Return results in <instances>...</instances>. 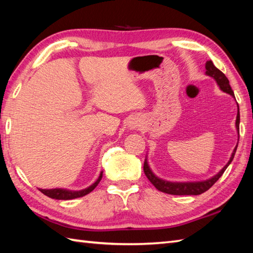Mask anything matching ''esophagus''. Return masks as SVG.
Masks as SVG:
<instances>
[{
	"label": "esophagus",
	"mask_w": 253,
	"mask_h": 253,
	"mask_svg": "<svg viewBox=\"0 0 253 253\" xmlns=\"http://www.w3.org/2000/svg\"><path fill=\"white\" fill-rule=\"evenodd\" d=\"M138 127H140V121H138V120H133L129 124H128V128H129L130 130L136 129V128H138Z\"/></svg>",
	"instance_id": "esophagus-1"
}]
</instances>
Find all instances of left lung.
<instances>
[{
	"mask_svg": "<svg viewBox=\"0 0 253 253\" xmlns=\"http://www.w3.org/2000/svg\"><path fill=\"white\" fill-rule=\"evenodd\" d=\"M206 69L207 72L206 74L208 76L212 77L215 79L216 84H218L219 89H221L223 92H226L230 94L235 98L234 95V91L232 90V87L229 84V80L227 77L219 71L218 68L214 66V64L212 61H208L206 63ZM239 122H240V115H239V106H238V113H237V118H236V129L238 131L239 135ZM239 140V139H238ZM238 146V144H237ZM237 146L234 149V151L232 153V157H230L228 163L224 166V168L218 171L216 175H214L212 178H209L207 180H202V181H189V182H173V181H168L164 179L159 178L158 176H155L153 174V171L150 169V166L148 164V160L146 158L144 160V164H143V171L146 174L147 178L151 181V184L157 188L158 190L169 193V195H176V196H197V195H201V193L206 192L209 190L215 182L218 180L219 177L223 175V173L228 168V165L232 163V161L235 157L236 150H237Z\"/></svg>",
	"mask_w": 253,
	"mask_h": 253,
	"instance_id": "left-lung-1",
	"label": "left lung"
}]
</instances>
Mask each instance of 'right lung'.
<instances>
[{
  "label": "right lung",
  "mask_w": 253,
  "mask_h": 253,
  "mask_svg": "<svg viewBox=\"0 0 253 253\" xmlns=\"http://www.w3.org/2000/svg\"><path fill=\"white\" fill-rule=\"evenodd\" d=\"M102 174L103 171H101V174L99 176V178L95 180L94 184L89 186L85 189L79 190V191H74V190H67V189H61V188H55V189H39L43 195L47 196L49 198L52 199H56V200H71V199H76L84 197L85 195H88L91 191H92L94 188L98 186L100 180L102 179Z\"/></svg>",
  "instance_id": "obj_1"
}]
</instances>
